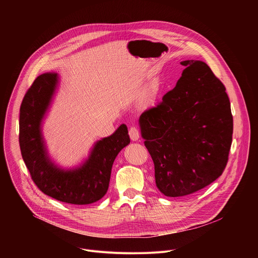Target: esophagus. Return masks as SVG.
I'll use <instances>...</instances> for the list:
<instances>
[{"mask_svg":"<svg viewBox=\"0 0 258 258\" xmlns=\"http://www.w3.org/2000/svg\"><path fill=\"white\" fill-rule=\"evenodd\" d=\"M128 134H130V137L132 139V141H138L140 139V132L137 127L133 126L130 128L128 131Z\"/></svg>","mask_w":258,"mask_h":258,"instance_id":"34e87169","label":"esophagus"}]
</instances>
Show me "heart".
I'll use <instances>...</instances> for the list:
<instances>
[{"label":"heart","instance_id":"heart-1","mask_svg":"<svg viewBox=\"0 0 258 258\" xmlns=\"http://www.w3.org/2000/svg\"><path fill=\"white\" fill-rule=\"evenodd\" d=\"M158 92H159L158 84H154V85H152L150 87V89L148 90V92H147V94L145 96V100H144V105L146 107L147 106H150L156 100Z\"/></svg>","mask_w":258,"mask_h":258}]
</instances>
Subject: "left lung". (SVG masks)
Wrapping results in <instances>:
<instances>
[{"label": "left lung", "mask_w": 258, "mask_h": 258, "mask_svg": "<svg viewBox=\"0 0 258 258\" xmlns=\"http://www.w3.org/2000/svg\"><path fill=\"white\" fill-rule=\"evenodd\" d=\"M180 64L186 68L174 89L139 118L154 162L156 186L167 197L195 193L222 175L233 136L223 83L203 61Z\"/></svg>", "instance_id": "8db88e82"}]
</instances>
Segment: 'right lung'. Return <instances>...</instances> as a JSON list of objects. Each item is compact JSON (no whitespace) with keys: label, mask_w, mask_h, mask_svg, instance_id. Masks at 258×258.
<instances>
[{"label":"right lung","mask_w":258,"mask_h":258,"mask_svg":"<svg viewBox=\"0 0 258 258\" xmlns=\"http://www.w3.org/2000/svg\"><path fill=\"white\" fill-rule=\"evenodd\" d=\"M57 73L35 79L20 106L19 145L31 178L46 195L69 204L97 202L107 193L111 168L117 154L131 142L125 124L111 136L97 141L80 165L63 168L49 155L43 122L59 86Z\"/></svg>","instance_id":"add662e5"}]
</instances>
